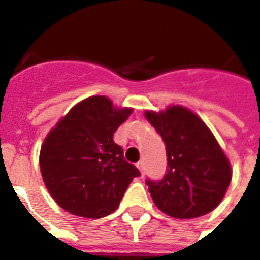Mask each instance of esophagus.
Masks as SVG:
<instances>
[{
    "mask_svg": "<svg viewBox=\"0 0 260 260\" xmlns=\"http://www.w3.org/2000/svg\"><path fill=\"white\" fill-rule=\"evenodd\" d=\"M136 168H138L139 170H140V173H142V176L144 174V162L143 161H139L138 164H136Z\"/></svg>",
    "mask_w": 260,
    "mask_h": 260,
    "instance_id": "1",
    "label": "esophagus"
}]
</instances>
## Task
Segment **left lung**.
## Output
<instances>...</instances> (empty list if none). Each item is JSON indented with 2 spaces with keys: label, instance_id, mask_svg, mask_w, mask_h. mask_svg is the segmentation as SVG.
<instances>
[{
  "label": "left lung",
  "instance_id": "obj_1",
  "mask_svg": "<svg viewBox=\"0 0 260 260\" xmlns=\"http://www.w3.org/2000/svg\"><path fill=\"white\" fill-rule=\"evenodd\" d=\"M144 116L164 139L168 156L164 178L146 181L156 207L180 219L213 211L232 180L229 159L213 132L195 113L178 105Z\"/></svg>",
  "mask_w": 260,
  "mask_h": 260
}]
</instances>
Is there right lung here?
Instances as JSON below:
<instances>
[{"mask_svg":"<svg viewBox=\"0 0 260 260\" xmlns=\"http://www.w3.org/2000/svg\"><path fill=\"white\" fill-rule=\"evenodd\" d=\"M104 95L75 105L45 139L39 165L53 199L65 211L84 218H104L120 206L126 188L140 176L124 159L113 135L131 116Z\"/></svg>","mask_w":260,"mask_h":260,"instance_id":"add662e5","label":"right lung"}]
</instances>
